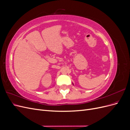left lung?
I'll list each match as a JSON object with an SVG mask.
<instances>
[{
    "label": "left lung",
    "mask_w": 130,
    "mask_h": 130,
    "mask_svg": "<svg viewBox=\"0 0 130 130\" xmlns=\"http://www.w3.org/2000/svg\"><path fill=\"white\" fill-rule=\"evenodd\" d=\"M73 85H74V84H73Z\"/></svg>",
    "instance_id": "8db88e82"
}]
</instances>
